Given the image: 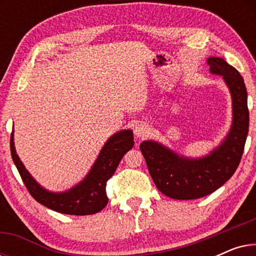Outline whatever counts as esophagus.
<instances>
[{
    "label": "esophagus",
    "mask_w": 256,
    "mask_h": 256,
    "mask_svg": "<svg viewBox=\"0 0 256 256\" xmlns=\"http://www.w3.org/2000/svg\"><path fill=\"white\" fill-rule=\"evenodd\" d=\"M149 134H150V127L148 124L141 122V124H138L135 126L134 135L136 138H146V136H148Z\"/></svg>",
    "instance_id": "obj_1"
}]
</instances>
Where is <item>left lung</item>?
<instances>
[{"label":"left lung","mask_w":256,"mask_h":256,"mask_svg":"<svg viewBox=\"0 0 256 256\" xmlns=\"http://www.w3.org/2000/svg\"><path fill=\"white\" fill-rule=\"evenodd\" d=\"M208 64L212 74L222 76L232 98V124L220 144L198 158L180 155L152 140L140 144L156 188L178 200L205 197L225 184L239 166L248 134L250 112L244 78L222 58L210 57Z\"/></svg>","instance_id":"1"}]
</instances>
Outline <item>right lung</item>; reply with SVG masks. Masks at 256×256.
<instances>
[{
	"label": "right lung",
	"instance_id": "1",
	"mask_svg": "<svg viewBox=\"0 0 256 256\" xmlns=\"http://www.w3.org/2000/svg\"><path fill=\"white\" fill-rule=\"evenodd\" d=\"M134 146L132 129H122L107 140L96 162L82 180L62 192H54L42 186L26 169L16 154L14 142V130L10 138V152L14 163L22 177L30 194L46 208L56 212L72 216H88L100 212L107 205V180L113 176L115 170L124 156Z\"/></svg>",
	"mask_w": 256,
	"mask_h": 256
}]
</instances>
